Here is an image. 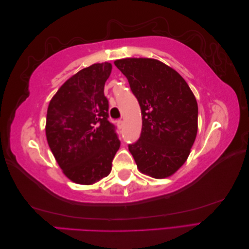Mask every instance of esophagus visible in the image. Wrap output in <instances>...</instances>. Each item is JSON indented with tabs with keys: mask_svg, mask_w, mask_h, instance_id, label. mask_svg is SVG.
I'll return each instance as SVG.
<instances>
[{
	"mask_svg": "<svg viewBox=\"0 0 249 249\" xmlns=\"http://www.w3.org/2000/svg\"><path fill=\"white\" fill-rule=\"evenodd\" d=\"M117 126L119 127V129H122V127L124 126V122L122 119H119V120H117Z\"/></svg>",
	"mask_w": 249,
	"mask_h": 249,
	"instance_id": "1",
	"label": "esophagus"
}]
</instances>
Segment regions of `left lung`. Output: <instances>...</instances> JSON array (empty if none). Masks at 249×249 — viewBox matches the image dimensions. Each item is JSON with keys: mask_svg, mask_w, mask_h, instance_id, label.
I'll return each instance as SVG.
<instances>
[{"mask_svg": "<svg viewBox=\"0 0 249 249\" xmlns=\"http://www.w3.org/2000/svg\"><path fill=\"white\" fill-rule=\"evenodd\" d=\"M114 64L141 108L140 137L129 150L142 173L167 178L186 162L196 138V99L182 76L159 60L125 58Z\"/></svg>", "mask_w": 249, "mask_h": 249, "instance_id": "1", "label": "left lung"}]
</instances>
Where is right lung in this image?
Segmentation results:
<instances>
[{
  "mask_svg": "<svg viewBox=\"0 0 249 249\" xmlns=\"http://www.w3.org/2000/svg\"><path fill=\"white\" fill-rule=\"evenodd\" d=\"M112 65L83 69L59 88L49 104L46 134L60 168L72 182L91 185L107 177L120 146L104 94Z\"/></svg>",
  "mask_w": 249,
  "mask_h": 249,
  "instance_id": "obj_1",
  "label": "right lung"
}]
</instances>
